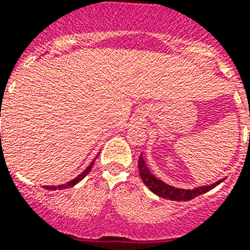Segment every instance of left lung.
Listing matches in <instances>:
<instances>
[{
  "mask_svg": "<svg viewBox=\"0 0 250 250\" xmlns=\"http://www.w3.org/2000/svg\"><path fill=\"white\" fill-rule=\"evenodd\" d=\"M138 171H140L142 182L146 184V187H148V189H150L151 192H154L155 194H157L159 197H163V198H167V200L170 201L193 200V198L201 196L203 193L213 189L216 186H219L221 182L225 180V178H222V179L217 180L215 183L208 184V186L196 187V188H193V189L175 188V187L170 186V184H167L165 183V182H163V180H160L159 178L155 177L154 174L151 173L142 154L140 155V159H138Z\"/></svg>",
  "mask_w": 250,
  "mask_h": 250,
  "instance_id": "left-lung-1",
  "label": "left lung"
}]
</instances>
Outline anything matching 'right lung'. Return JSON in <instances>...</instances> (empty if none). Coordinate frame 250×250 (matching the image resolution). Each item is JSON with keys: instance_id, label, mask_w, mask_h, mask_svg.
I'll list each match as a JSON object with an SVG mask.
<instances>
[{"instance_id": "right-lung-1", "label": "right lung", "mask_w": 250, "mask_h": 250, "mask_svg": "<svg viewBox=\"0 0 250 250\" xmlns=\"http://www.w3.org/2000/svg\"><path fill=\"white\" fill-rule=\"evenodd\" d=\"M0 117H1V114H0ZM96 157H98V156H96ZM96 157H95V159H96ZM95 159H94V160L91 161V163H90L89 167H86L85 170H83V173L80 174V175H77V177L75 178V179L70 180V182H67V183H64V184H60V186H44V188H45V189H48V190H57V189H64V188H70V187L76 186V184L79 183V182H81V180H83V178H85L86 175H87V174H89V171L91 170V167H93L94 161H95Z\"/></svg>"}]
</instances>
